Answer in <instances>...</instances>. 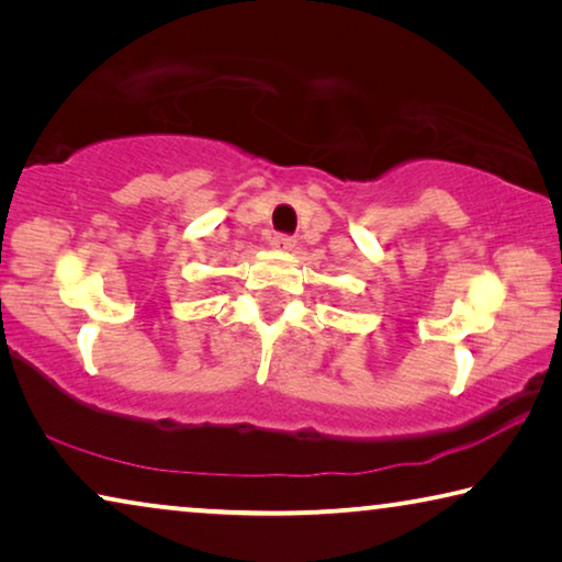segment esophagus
Here are the masks:
<instances>
[{
	"label": "esophagus",
	"instance_id": "obj_1",
	"mask_svg": "<svg viewBox=\"0 0 562 562\" xmlns=\"http://www.w3.org/2000/svg\"><path fill=\"white\" fill-rule=\"evenodd\" d=\"M270 245L274 249H282V252H290V249L295 247V237H290V235H272L270 237Z\"/></svg>",
	"mask_w": 562,
	"mask_h": 562
}]
</instances>
